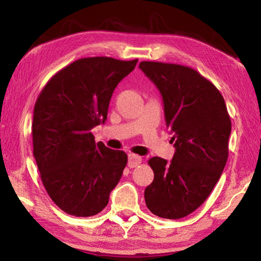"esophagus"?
Wrapping results in <instances>:
<instances>
[{
    "mask_svg": "<svg viewBox=\"0 0 261 261\" xmlns=\"http://www.w3.org/2000/svg\"><path fill=\"white\" fill-rule=\"evenodd\" d=\"M143 159L139 155H136V154H129V161H127V166L130 168H136L137 166H139Z\"/></svg>",
    "mask_w": 261,
    "mask_h": 261,
    "instance_id": "34e87169",
    "label": "esophagus"
}]
</instances>
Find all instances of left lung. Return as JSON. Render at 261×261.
Masks as SVG:
<instances>
[{"label":"left lung","instance_id":"obj_1","mask_svg":"<svg viewBox=\"0 0 261 261\" xmlns=\"http://www.w3.org/2000/svg\"><path fill=\"white\" fill-rule=\"evenodd\" d=\"M139 68L160 91L176 148L170 162L148 160L154 179L145 189V201L160 218H184L202 205L222 174L230 116L220 91L194 69L151 61L140 62Z\"/></svg>","mask_w":261,"mask_h":261}]
</instances>
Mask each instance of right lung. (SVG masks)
<instances>
[{
  "label": "right lung",
  "instance_id": "add662e5",
  "mask_svg": "<svg viewBox=\"0 0 261 261\" xmlns=\"http://www.w3.org/2000/svg\"><path fill=\"white\" fill-rule=\"evenodd\" d=\"M138 60L84 57L56 72L34 106L33 155L48 196L70 215L93 216L127 163L123 151L95 143L91 130L107 120L117 84Z\"/></svg>",
  "mask_w": 261,
  "mask_h": 261
}]
</instances>
